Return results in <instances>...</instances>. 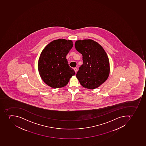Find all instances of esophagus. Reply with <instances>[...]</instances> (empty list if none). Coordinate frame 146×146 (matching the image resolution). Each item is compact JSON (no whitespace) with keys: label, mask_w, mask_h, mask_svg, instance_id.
Listing matches in <instances>:
<instances>
[{"label":"esophagus","mask_w":146,"mask_h":146,"mask_svg":"<svg viewBox=\"0 0 146 146\" xmlns=\"http://www.w3.org/2000/svg\"><path fill=\"white\" fill-rule=\"evenodd\" d=\"M74 70L75 72H76H76H77V68H74Z\"/></svg>","instance_id":"esophagus-1"}]
</instances>
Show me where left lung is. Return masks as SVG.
Segmentation results:
<instances>
[{
	"label": "left lung",
	"mask_w": 146,
	"mask_h": 146,
	"mask_svg": "<svg viewBox=\"0 0 146 146\" xmlns=\"http://www.w3.org/2000/svg\"><path fill=\"white\" fill-rule=\"evenodd\" d=\"M75 47L83 56V64L76 74L79 83L90 90L99 87L107 80L110 72L106 52L101 45L91 39L77 40Z\"/></svg>",
	"instance_id": "left-lung-1"
}]
</instances>
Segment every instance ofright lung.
<instances>
[{"mask_svg":"<svg viewBox=\"0 0 146 146\" xmlns=\"http://www.w3.org/2000/svg\"><path fill=\"white\" fill-rule=\"evenodd\" d=\"M72 46L71 40L58 39L48 44L40 53L38 71L44 82L50 87L54 88L64 87L75 74L66 59Z\"/></svg>","mask_w":146,"mask_h":146,"instance_id":"1","label":"right lung"}]
</instances>
